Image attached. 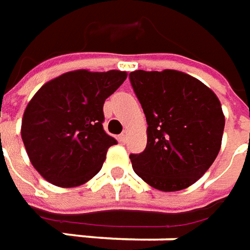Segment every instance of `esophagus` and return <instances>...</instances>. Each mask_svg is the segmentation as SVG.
Masks as SVG:
<instances>
[{
	"mask_svg": "<svg viewBox=\"0 0 250 250\" xmlns=\"http://www.w3.org/2000/svg\"><path fill=\"white\" fill-rule=\"evenodd\" d=\"M128 135H129V132L128 130H124L122 133L120 135V140L124 143V142H126V139H128Z\"/></svg>",
	"mask_w": 250,
	"mask_h": 250,
	"instance_id": "34e87169",
	"label": "esophagus"
}]
</instances>
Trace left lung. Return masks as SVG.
Returning a JSON list of instances; mask_svg holds the SVG:
<instances>
[{"label": "left lung", "instance_id": "1", "mask_svg": "<svg viewBox=\"0 0 250 250\" xmlns=\"http://www.w3.org/2000/svg\"><path fill=\"white\" fill-rule=\"evenodd\" d=\"M130 83L147 121V145L130 154L133 171L150 187H190L214 163L226 118L214 91L188 73L135 71Z\"/></svg>", "mask_w": 250, "mask_h": 250}]
</instances>
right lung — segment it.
Listing matches in <instances>:
<instances>
[{
    "mask_svg": "<svg viewBox=\"0 0 250 250\" xmlns=\"http://www.w3.org/2000/svg\"><path fill=\"white\" fill-rule=\"evenodd\" d=\"M128 73L78 69L43 84L23 112L21 135L30 163L55 187L75 188L103 167L117 140L103 129V105Z\"/></svg>",
    "mask_w": 250,
    "mask_h": 250,
    "instance_id": "add662e5",
    "label": "right lung"
}]
</instances>
